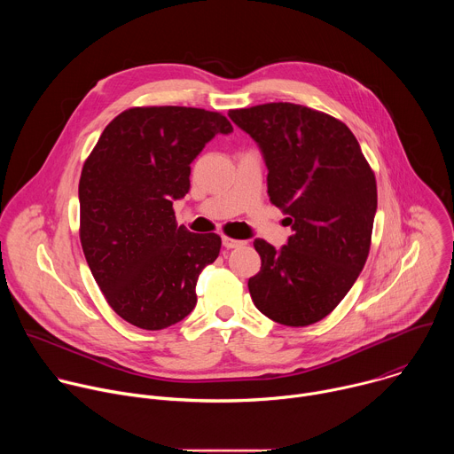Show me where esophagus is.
Here are the masks:
<instances>
[{"instance_id": "esophagus-1", "label": "esophagus", "mask_w": 454, "mask_h": 454, "mask_svg": "<svg viewBox=\"0 0 454 454\" xmlns=\"http://www.w3.org/2000/svg\"><path fill=\"white\" fill-rule=\"evenodd\" d=\"M244 244V240H237V239H231V237H223V246L226 247V249H233V247H239V246H242Z\"/></svg>"}]
</instances>
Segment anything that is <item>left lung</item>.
I'll list each match as a JSON object with an SVG mask.
<instances>
[{"label": "left lung", "mask_w": 454, "mask_h": 454, "mask_svg": "<svg viewBox=\"0 0 454 454\" xmlns=\"http://www.w3.org/2000/svg\"><path fill=\"white\" fill-rule=\"evenodd\" d=\"M262 153L270 201L293 235L253 246L262 268L249 278L254 307L289 327L331 314L364 268L377 212L375 176L350 129L305 106L262 104L228 113Z\"/></svg>", "instance_id": "8db88e82"}]
</instances>
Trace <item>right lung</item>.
<instances>
[{
	"mask_svg": "<svg viewBox=\"0 0 454 454\" xmlns=\"http://www.w3.org/2000/svg\"><path fill=\"white\" fill-rule=\"evenodd\" d=\"M230 133L228 118L207 109L133 107L86 160L81 244L107 303L131 325L161 331L196 307L200 273L219 256L221 237L177 226L172 203L190 190V163Z\"/></svg>",
	"mask_w": 454,
	"mask_h": 454,
	"instance_id": "obj_1",
	"label": "right lung"
}]
</instances>
